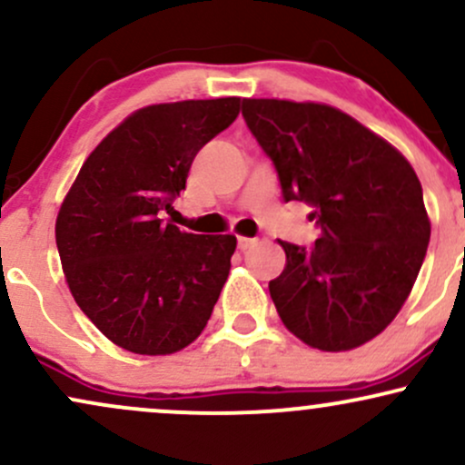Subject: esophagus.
Segmentation results:
<instances>
[{"instance_id":"esophagus-1","label":"esophagus","mask_w":465,"mask_h":465,"mask_svg":"<svg viewBox=\"0 0 465 465\" xmlns=\"http://www.w3.org/2000/svg\"><path fill=\"white\" fill-rule=\"evenodd\" d=\"M253 242H255V238H244V236H240V238H238V247L242 249V251H244V249H249L251 244H253Z\"/></svg>"}]
</instances>
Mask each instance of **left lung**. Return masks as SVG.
Masks as SVG:
<instances>
[{
    "instance_id": "8db88e82",
    "label": "left lung",
    "mask_w": 465,
    "mask_h": 465,
    "mask_svg": "<svg viewBox=\"0 0 465 465\" xmlns=\"http://www.w3.org/2000/svg\"><path fill=\"white\" fill-rule=\"evenodd\" d=\"M251 135L275 165L284 201L312 207L314 247L282 242L269 282L297 339L345 351L381 334L415 284L430 223L415 170L391 143L328 104L244 98Z\"/></svg>"
}]
</instances>
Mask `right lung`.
<instances>
[{"mask_svg":"<svg viewBox=\"0 0 465 465\" xmlns=\"http://www.w3.org/2000/svg\"><path fill=\"white\" fill-rule=\"evenodd\" d=\"M240 98L135 111L89 154L56 218L63 273L80 311L133 354H174L203 332L236 236L163 225L190 165L238 117Z\"/></svg>","mask_w":465,"mask_h":465,"instance_id":"1","label":"right lung"}]
</instances>
